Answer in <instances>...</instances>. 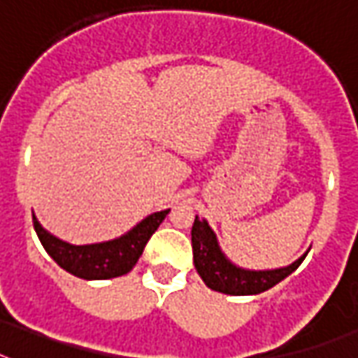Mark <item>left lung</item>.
<instances>
[{"mask_svg":"<svg viewBox=\"0 0 358 358\" xmlns=\"http://www.w3.org/2000/svg\"><path fill=\"white\" fill-rule=\"evenodd\" d=\"M191 243H193L194 268L202 281L211 290L229 296H254L272 289L274 285L292 274L305 259V255L309 254V250H307L300 259H296L289 266H281V268H241L231 263L224 252L220 250L217 235L208 224V220L199 219V217L194 219L193 229H191Z\"/></svg>","mask_w":358,"mask_h":358,"instance_id":"left-lung-1","label":"left lung"}]
</instances>
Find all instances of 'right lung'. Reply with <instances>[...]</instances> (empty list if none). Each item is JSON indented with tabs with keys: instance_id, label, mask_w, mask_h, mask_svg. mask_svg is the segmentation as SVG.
Segmentation results:
<instances>
[{
	"instance_id": "add662e5",
	"label": "right lung",
	"mask_w": 358,
	"mask_h": 358,
	"mask_svg": "<svg viewBox=\"0 0 358 358\" xmlns=\"http://www.w3.org/2000/svg\"><path fill=\"white\" fill-rule=\"evenodd\" d=\"M171 209L156 211L117 239L95 245H69L43 228L33 213V224L42 246L55 263L80 280H112L129 274L143 254L147 241L164 222Z\"/></svg>"
}]
</instances>
